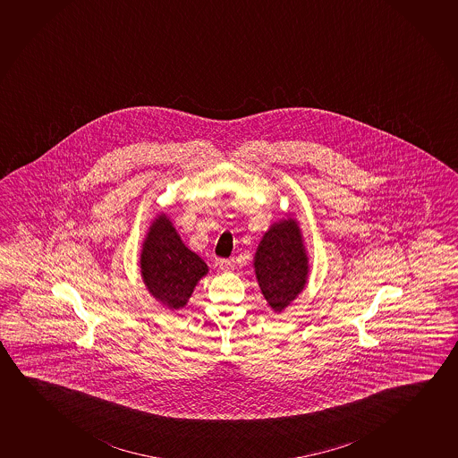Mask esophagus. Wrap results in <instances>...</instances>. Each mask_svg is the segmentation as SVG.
<instances>
[{"label":"esophagus","instance_id":"1","mask_svg":"<svg viewBox=\"0 0 458 458\" xmlns=\"http://www.w3.org/2000/svg\"><path fill=\"white\" fill-rule=\"evenodd\" d=\"M217 265H219L222 271H228V269H232L233 261L232 259H219Z\"/></svg>","mask_w":458,"mask_h":458}]
</instances>
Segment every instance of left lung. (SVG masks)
Listing matches in <instances>:
<instances>
[{
    "label": "left lung",
    "mask_w": 458,
    "mask_h": 458,
    "mask_svg": "<svg viewBox=\"0 0 458 458\" xmlns=\"http://www.w3.org/2000/svg\"><path fill=\"white\" fill-rule=\"evenodd\" d=\"M307 272L298 224L293 219L274 224L259 242L255 274L261 293L276 312H282L304 290Z\"/></svg>",
    "instance_id": "obj_1"
}]
</instances>
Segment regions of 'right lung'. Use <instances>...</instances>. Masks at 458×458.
Returning a JSON list of instances; mask_svg holds the SVG:
<instances>
[{
	"label": "right lung",
	"mask_w": 458,
	"mask_h": 458,
	"mask_svg": "<svg viewBox=\"0 0 458 458\" xmlns=\"http://www.w3.org/2000/svg\"><path fill=\"white\" fill-rule=\"evenodd\" d=\"M141 276L154 298L170 309L187 304L208 266L189 250L165 216L156 219L141 252Z\"/></svg>",
	"instance_id": "1"
}]
</instances>
